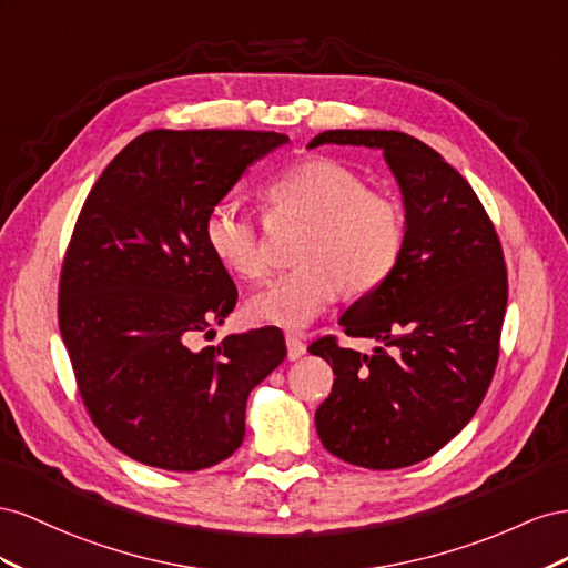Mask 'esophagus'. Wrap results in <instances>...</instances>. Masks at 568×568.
<instances>
[{
	"label": "esophagus",
	"instance_id": "34e87169",
	"mask_svg": "<svg viewBox=\"0 0 568 568\" xmlns=\"http://www.w3.org/2000/svg\"><path fill=\"white\" fill-rule=\"evenodd\" d=\"M285 345H287V359L290 362H297V359H302V356L306 354V345L293 333L285 335Z\"/></svg>",
	"mask_w": 568,
	"mask_h": 568
}]
</instances>
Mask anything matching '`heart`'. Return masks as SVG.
Here are the masks:
<instances>
[{"mask_svg":"<svg viewBox=\"0 0 568 568\" xmlns=\"http://www.w3.org/2000/svg\"><path fill=\"white\" fill-rule=\"evenodd\" d=\"M266 197L278 212L310 221L293 271L256 293L247 312L254 321L302 331L326 312L339 287L364 295L378 287L399 262L404 216L399 204L368 190L364 178L331 156H306L273 178ZM202 237L219 264L245 281L264 278L266 252L256 223L233 200L214 202L202 221Z\"/></svg>","mask_w":568,"mask_h":568,"instance_id":"b5f03b06","label":"heart"}]
</instances>
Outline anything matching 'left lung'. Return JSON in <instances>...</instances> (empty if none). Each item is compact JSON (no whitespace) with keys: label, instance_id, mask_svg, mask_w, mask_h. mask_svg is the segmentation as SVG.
<instances>
[{"label":"left lung","instance_id":"8db88e82","mask_svg":"<svg viewBox=\"0 0 568 568\" xmlns=\"http://www.w3.org/2000/svg\"><path fill=\"white\" fill-rule=\"evenodd\" d=\"M383 152L404 204V247L393 273L339 316L352 337L393 352H310L333 366L316 409L331 455L390 471L428 459L455 437L488 393L507 312V268L480 200L447 161L399 131H326L310 142Z\"/></svg>","mask_w":568,"mask_h":568}]
</instances>
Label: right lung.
I'll return each mask as SVG.
<instances>
[{"mask_svg":"<svg viewBox=\"0 0 568 568\" xmlns=\"http://www.w3.org/2000/svg\"><path fill=\"white\" fill-rule=\"evenodd\" d=\"M287 142L258 131H150L90 190L59 283V328L78 390L131 459L200 471L245 440L247 397L285 359L266 326L192 349L237 290L202 237L206 209Z\"/></svg>","mask_w":568,"mask_h":568,"instance_id":"obj_1","label":"right lung"}]
</instances>
